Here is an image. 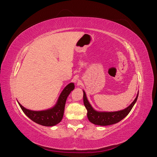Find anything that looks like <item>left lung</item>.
Returning <instances> with one entry per match:
<instances>
[{
    "label": "left lung",
    "mask_w": 157,
    "mask_h": 157,
    "mask_svg": "<svg viewBox=\"0 0 157 157\" xmlns=\"http://www.w3.org/2000/svg\"><path fill=\"white\" fill-rule=\"evenodd\" d=\"M82 91L84 105L87 109L88 120L92 124L98 126L111 125L122 121L132 110V107L135 105L139 94L138 91L134 100L124 109L118 111H100L92 105L86 96V92L84 90H82Z\"/></svg>",
    "instance_id": "obj_1"
}]
</instances>
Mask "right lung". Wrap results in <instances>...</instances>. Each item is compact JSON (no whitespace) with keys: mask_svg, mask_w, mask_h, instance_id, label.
<instances>
[{"mask_svg":"<svg viewBox=\"0 0 157 157\" xmlns=\"http://www.w3.org/2000/svg\"><path fill=\"white\" fill-rule=\"evenodd\" d=\"M74 88L73 82L68 84L59 94L54 105L42 110H32L27 109L23 107L17 100V101L23 113L33 122L44 126H54L59 124L62 120L66 100Z\"/></svg>","mask_w":157,"mask_h":157,"instance_id":"right-lung-1","label":"right lung"}]
</instances>
